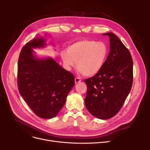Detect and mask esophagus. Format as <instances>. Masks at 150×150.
Listing matches in <instances>:
<instances>
[{
    "label": "esophagus",
    "instance_id": "1",
    "mask_svg": "<svg viewBox=\"0 0 150 150\" xmlns=\"http://www.w3.org/2000/svg\"><path fill=\"white\" fill-rule=\"evenodd\" d=\"M80 81H81V79H80V78L75 77V83H79Z\"/></svg>",
    "mask_w": 150,
    "mask_h": 150
}]
</instances>
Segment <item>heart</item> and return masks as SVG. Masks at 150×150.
<instances>
[{"label":"heart","mask_w":150,"mask_h":150,"mask_svg":"<svg viewBox=\"0 0 150 150\" xmlns=\"http://www.w3.org/2000/svg\"><path fill=\"white\" fill-rule=\"evenodd\" d=\"M108 54V47L105 42L83 39L69 45L67 52H61V57L66 69L70 70L76 62V66L80 73L91 76L103 68Z\"/></svg>","instance_id":"obj_1"}]
</instances>
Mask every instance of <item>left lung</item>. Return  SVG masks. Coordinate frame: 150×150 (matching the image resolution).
I'll return each mask as SVG.
<instances>
[{
  "mask_svg": "<svg viewBox=\"0 0 150 150\" xmlns=\"http://www.w3.org/2000/svg\"><path fill=\"white\" fill-rule=\"evenodd\" d=\"M103 35L110 38V52L100 72L84 80L87 85L84 103L92 115L106 120L120 111L131 89L133 61L129 50L115 35Z\"/></svg>",
  "mask_w": 150,
  "mask_h": 150,
  "instance_id": "1",
  "label": "left lung"
}]
</instances>
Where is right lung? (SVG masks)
I'll return each instance as SVG.
<instances>
[{"label": "right lung", "instance_id": "1", "mask_svg": "<svg viewBox=\"0 0 150 150\" xmlns=\"http://www.w3.org/2000/svg\"><path fill=\"white\" fill-rule=\"evenodd\" d=\"M37 38L22 47L18 59V86L22 97L32 111L42 119L56 116L75 85L74 75L52 58L37 59L32 48L42 47Z\"/></svg>", "mask_w": 150, "mask_h": 150}]
</instances>
